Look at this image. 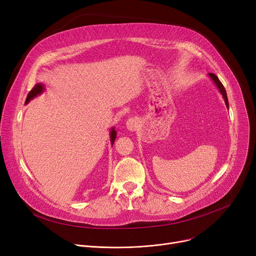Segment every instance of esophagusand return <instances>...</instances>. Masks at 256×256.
Instances as JSON below:
<instances>
[{"mask_svg": "<svg viewBox=\"0 0 256 256\" xmlns=\"http://www.w3.org/2000/svg\"><path fill=\"white\" fill-rule=\"evenodd\" d=\"M126 128L128 130H135L138 128V126H139V121H138V119L136 117H130L126 120Z\"/></svg>", "mask_w": 256, "mask_h": 256, "instance_id": "esophagus-1", "label": "esophagus"}]
</instances>
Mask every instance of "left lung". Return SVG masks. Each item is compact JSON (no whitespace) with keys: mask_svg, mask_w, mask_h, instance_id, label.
<instances>
[{"mask_svg":"<svg viewBox=\"0 0 256 256\" xmlns=\"http://www.w3.org/2000/svg\"><path fill=\"white\" fill-rule=\"evenodd\" d=\"M208 76H210V78L212 80V82L216 84V86H217V88L219 89V91L221 92V94H222V96H223V98H224V102H225V104H226V106L228 108V100H227V94H226V90H225V88H224V86L222 85V83L220 82V80L218 78V76L214 74H208Z\"/></svg>","mask_w":256,"mask_h":256,"instance_id":"left-lung-1","label":"left lung"}]
</instances>
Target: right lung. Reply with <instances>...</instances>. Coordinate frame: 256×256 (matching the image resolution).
Segmentation results:
<instances>
[{
    "label": "right lung",
    "mask_w": 256,
    "mask_h": 256,
    "mask_svg": "<svg viewBox=\"0 0 256 256\" xmlns=\"http://www.w3.org/2000/svg\"><path fill=\"white\" fill-rule=\"evenodd\" d=\"M44 91V86L42 83L36 84V85L32 88V90L29 92L28 96H26V102H24V104H28L31 100H33L34 98H36L37 96H39V94H42ZM111 130H111V132H110V138H111V143L113 144L114 141H115V139H116V134H117V132H116V130H114V128H112Z\"/></svg>",
    "instance_id": "add662e5"
}]
</instances>
